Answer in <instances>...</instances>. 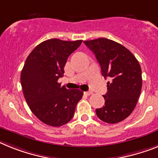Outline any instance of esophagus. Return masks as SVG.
Listing matches in <instances>:
<instances>
[{
  "mask_svg": "<svg viewBox=\"0 0 158 158\" xmlns=\"http://www.w3.org/2000/svg\"><path fill=\"white\" fill-rule=\"evenodd\" d=\"M84 94H85L86 95H90L92 94V91H85V92H84Z\"/></svg>",
  "mask_w": 158,
  "mask_h": 158,
  "instance_id": "esophagus-1",
  "label": "esophagus"
}]
</instances>
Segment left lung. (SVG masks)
I'll return each mask as SVG.
<instances>
[{"label":"left lung","instance_id":"1","mask_svg":"<svg viewBox=\"0 0 158 158\" xmlns=\"http://www.w3.org/2000/svg\"><path fill=\"white\" fill-rule=\"evenodd\" d=\"M95 54L101 67L102 75L108 82L104 95L105 105L95 110L98 117L108 124L126 119L134 110L142 87L140 63L124 46L108 38L84 41Z\"/></svg>","mask_w":158,"mask_h":158}]
</instances>
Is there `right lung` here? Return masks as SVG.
Instances as JSON below:
<instances>
[{"instance_id": "right-lung-1", "label": "right lung", "mask_w": 158, "mask_h": 158, "mask_svg": "<svg viewBox=\"0 0 158 158\" xmlns=\"http://www.w3.org/2000/svg\"><path fill=\"white\" fill-rule=\"evenodd\" d=\"M82 40L44 41L29 54L21 73L22 91L29 108L38 120L53 127L68 123L83 92L58 83L70 54Z\"/></svg>"}]
</instances>
